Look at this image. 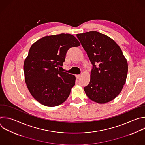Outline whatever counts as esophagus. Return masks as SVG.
Returning <instances> with one entry per match:
<instances>
[{"label": "esophagus", "instance_id": "esophagus-1", "mask_svg": "<svg viewBox=\"0 0 145 145\" xmlns=\"http://www.w3.org/2000/svg\"><path fill=\"white\" fill-rule=\"evenodd\" d=\"M81 75H80V74H77V75H76V77L77 78H80L81 77Z\"/></svg>", "mask_w": 145, "mask_h": 145}]
</instances>
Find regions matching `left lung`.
<instances>
[{
	"instance_id": "8db88e82",
	"label": "left lung",
	"mask_w": 145,
	"mask_h": 145,
	"mask_svg": "<svg viewBox=\"0 0 145 145\" xmlns=\"http://www.w3.org/2000/svg\"><path fill=\"white\" fill-rule=\"evenodd\" d=\"M93 65L89 84L84 88L91 100L105 104L121 93L128 71L120 47L109 36L97 31L77 34Z\"/></svg>"
}]
</instances>
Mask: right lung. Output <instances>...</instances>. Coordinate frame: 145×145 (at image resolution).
<instances>
[{"instance_id": "obj_1", "label": "right lung", "mask_w": 145, "mask_h": 145, "mask_svg": "<svg viewBox=\"0 0 145 145\" xmlns=\"http://www.w3.org/2000/svg\"><path fill=\"white\" fill-rule=\"evenodd\" d=\"M79 45L73 35L61 33L45 36L31 46L24 63L25 81L39 103L54 107L68 99L76 77L58 68L63 66L69 48Z\"/></svg>"}]
</instances>
